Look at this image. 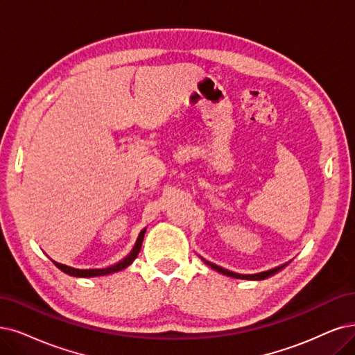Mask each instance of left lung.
Masks as SVG:
<instances>
[{"label": "left lung", "instance_id": "8db88e82", "mask_svg": "<svg viewBox=\"0 0 355 355\" xmlns=\"http://www.w3.org/2000/svg\"><path fill=\"white\" fill-rule=\"evenodd\" d=\"M202 259V257H200ZM205 261V265H207L209 268H212L214 270L222 273V275H227V277H231V278H237V279H253V281H261V279H266L269 277H272V275H275L277 272L282 270L286 265H282L279 268H275V269H270V270H266V272H260V273H253V275H243V273H235L232 270H228V269H224L220 268L215 263H211V261H207L205 259H202Z\"/></svg>", "mask_w": 355, "mask_h": 355}]
</instances>
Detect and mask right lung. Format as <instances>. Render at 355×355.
<instances>
[{"label":"right lung","instance_id":"obj_1","mask_svg":"<svg viewBox=\"0 0 355 355\" xmlns=\"http://www.w3.org/2000/svg\"><path fill=\"white\" fill-rule=\"evenodd\" d=\"M144 232H146V230H143L140 234H139V239L133 247V250L130 252V254L123 259L121 261H118L116 265L114 266H110V268H103V269H77V268H71V266H67V265H62V263H58V261H54L55 266L58 269H61L64 273L70 275V277H78V278H92V277H103V275H110V273H115L118 270H123L125 269L127 266H130L131 263H133V260L137 257L140 248H141V243H143V237H144Z\"/></svg>","mask_w":355,"mask_h":355}]
</instances>
